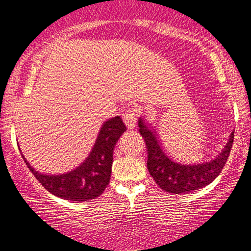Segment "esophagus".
<instances>
[{
	"mask_svg": "<svg viewBox=\"0 0 251 251\" xmlns=\"http://www.w3.org/2000/svg\"><path fill=\"white\" fill-rule=\"evenodd\" d=\"M123 119H124L125 125L128 129H133L136 126V112L133 109H127L123 115Z\"/></svg>",
	"mask_w": 251,
	"mask_h": 251,
	"instance_id": "obj_1",
	"label": "esophagus"
}]
</instances>
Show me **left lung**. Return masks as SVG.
Masks as SVG:
<instances>
[{
    "instance_id": "left-lung-1",
    "label": "left lung",
    "mask_w": 251,
    "mask_h": 251,
    "mask_svg": "<svg viewBox=\"0 0 251 251\" xmlns=\"http://www.w3.org/2000/svg\"><path fill=\"white\" fill-rule=\"evenodd\" d=\"M139 132L148 149V171L164 191L174 195L191 192L210 184L226 164L234 140L233 130L223 151L214 160L197 165H184L168 157L156 132L148 127L142 118H139Z\"/></svg>"
}]
</instances>
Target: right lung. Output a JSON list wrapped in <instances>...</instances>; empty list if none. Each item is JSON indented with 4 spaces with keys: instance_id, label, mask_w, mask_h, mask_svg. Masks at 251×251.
I'll use <instances>...</instances> for the list:
<instances>
[{
    "instance_id": "1",
    "label": "right lung",
    "mask_w": 251,
    "mask_h": 251,
    "mask_svg": "<svg viewBox=\"0 0 251 251\" xmlns=\"http://www.w3.org/2000/svg\"><path fill=\"white\" fill-rule=\"evenodd\" d=\"M125 130L126 126L118 116L104 122L89 157L76 169L66 174H42L31 167L26 158H23L37 181L52 195L72 201L95 199L102 195L110 182L114 148Z\"/></svg>"
}]
</instances>
